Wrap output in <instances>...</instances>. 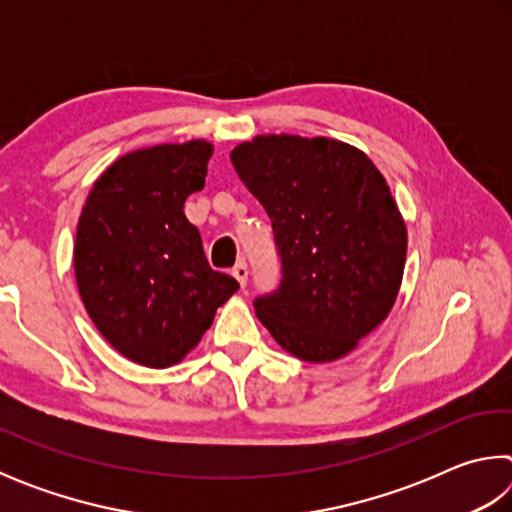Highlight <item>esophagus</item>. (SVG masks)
Returning <instances> with one entry per match:
<instances>
[{"instance_id": "34e87169", "label": "esophagus", "mask_w": 512, "mask_h": 512, "mask_svg": "<svg viewBox=\"0 0 512 512\" xmlns=\"http://www.w3.org/2000/svg\"><path fill=\"white\" fill-rule=\"evenodd\" d=\"M232 275L237 277V282L241 284V289H246V282H248V266H246V262H239L235 268H232Z\"/></svg>"}]
</instances>
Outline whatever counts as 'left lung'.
<instances>
[{
    "label": "left lung",
    "mask_w": 512,
    "mask_h": 512,
    "mask_svg": "<svg viewBox=\"0 0 512 512\" xmlns=\"http://www.w3.org/2000/svg\"><path fill=\"white\" fill-rule=\"evenodd\" d=\"M264 205L282 259L280 287L255 314L293 357H345L391 314L406 225L366 153L327 137L257 135L230 153Z\"/></svg>",
    "instance_id": "obj_1"
}]
</instances>
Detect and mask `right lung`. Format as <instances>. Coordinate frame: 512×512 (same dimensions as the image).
I'll return each instance as SVG.
<instances>
[{"instance_id": "right-lung-1", "label": "right lung", "mask_w": 512, "mask_h": 512, "mask_svg": "<svg viewBox=\"0 0 512 512\" xmlns=\"http://www.w3.org/2000/svg\"><path fill=\"white\" fill-rule=\"evenodd\" d=\"M212 151L192 140L126 153L101 173L81 212V300L103 339L140 366L185 359L239 289L207 264L201 232L183 212L205 185Z\"/></svg>"}]
</instances>
